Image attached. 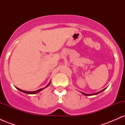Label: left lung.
Masks as SVG:
<instances>
[{
    "instance_id": "1",
    "label": "left lung",
    "mask_w": 125,
    "mask_h": 125,
    "mask_svg": "<svg viewBox=\"0 0 125 125\" xmlns=\"http://www.w3.org/2000/svg\"><path fill=\"white\" fill-rule=\"evenodd\" d=\"M105 89H106V88H105V89H104L102 90L101 91H99V92H98L95 93V94H85V93L82 92H81V94H83V95H85V96H92V95H96V94H99V93L102 92L104 91V90H105Z\"/></svg>"
}]
</instances>
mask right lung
Instances as JSON below:
<instances>
[{
  "mask_svg": "<svg viewBox=\"0 0 125 125\" xmlns=\"http://www.w3.org/2000/svg\"><path fill=\"white\" fill-rule=\"evenodd\" d=\"M50 83H51V81H50V82L49 83L47 84V86L46 87H43V88H42V89H39V90H35V91H26V90H21V89H19V88H18V87H16V89H18L19 90H20V91L21 92H23V93H25V94H37V93H39V92H41V90H43L44 89H45V88H46L48 86H49V84H50Z\"/></svg>",
  "mask_w": 125,
  "mask_h": 125,
  "instance_id": "add662e5",
  "label": "right lung"
}]
</instances>
